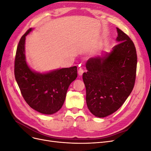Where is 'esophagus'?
<instances>
[{
    "mask_svg": "<svg viewBox=\"0 0 151 151\" xmlns=\"http://www.w3.org/2000/svg\"><path fill=\"white\" fill-rule=\"evenodd\" d=\"M83 72H84L83 68L80 67V68H79V70H78V74H79V76H82V75H83Z\"/></svg>",
    "mask_w": 151,
    "mask_h": 151,
    "instance_id": "1",
    "label": "esophagus"
}]
</instances>
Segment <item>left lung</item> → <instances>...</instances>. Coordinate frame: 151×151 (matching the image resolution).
<instances>
[{
    "label": "left lung",
    "mask_w": 151,
    "mask_h": 151,
    "mask_svg": "<svg viewBox=\"0 0 151 151\" xmlns=\"http://www.w3.org/2000/svg\"><path fill=\"white\" fill-rule=\"evenodd\" d=\"M119 43L103 57L90 58L88 72L83 79L86 89V103L96 116L103 118L119 109L129 96L135 84L137 63L133 42L116 28Z\"/></svg>",
    "instance_id": "left-lung-1"
}]
</instances>
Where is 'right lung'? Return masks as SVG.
Returning a JSON list of instances; mask_svg holds the SVG:
<instances>
[{"label":"right lung","mask_w":151,"mask_h":151,"mask_svg":"<svg viewBox=\"0 0 151 151\" xmlns=\"http://www.w3.org/2000/svg\"><path fill=\"white\" fill-rule=\"evenodd\" d=\"M17 45L14 62V76L22 97L29 106L41 113L52 115L60 109L65 101L67 91L77 77L76 66L63 68L45 74L32 70L25 57L26 36Z\"/></svg>","instance_id":"obj_1"}]
</instances>
